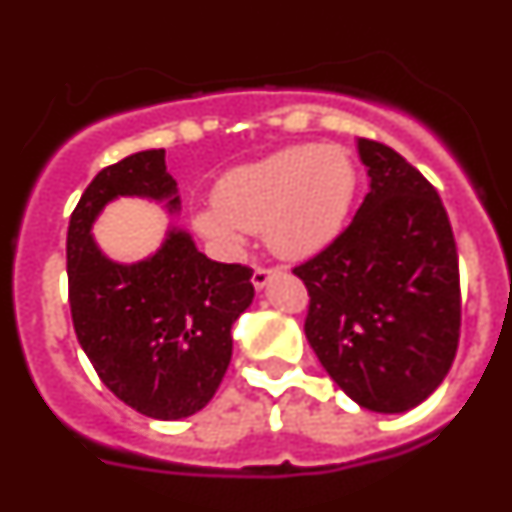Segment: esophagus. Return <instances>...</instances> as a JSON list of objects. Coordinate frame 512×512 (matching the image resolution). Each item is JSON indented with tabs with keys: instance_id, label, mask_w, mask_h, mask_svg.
I'll return each mask as SVG.
<instances>
[{
	"instance_id": "esophagus-1",
	"label": "esophagus",
	"mask_w": 512,
	"mask_h": 512,
	"mask_svg": "<svg viewBox=\"0 0 512 512\" xmlns=\"http://www.w3.org/2000/svg\"><path fill=\"white\" fill-rule=\"evenodd\" d=\"M279 271H282L279 266H256V269H253V277H251L253 287L264 289L266 284L271 282V277H277Z\"/></svg>"
}]
</instances>
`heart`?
Here are the masks:
<instances>
[{
  "label": "heart",
  "instance_id": "b5f03b06",
  "mask_svg": "<svg viewBox=\"0 0 512 512\" xmlns=\"http://www.w3.org/2000/svg\"><path fill=\"white\" fill-rule=\"evenodd\" d=\"M356 171L338 146H300L225 174L215 205L194 215L205 238L223 248L243 230H264L266 246L284 259H305L336 238L354 200Z\"/></svg>",
  "mask_w": 512,
  "mask_h": 512
}]
</instances>
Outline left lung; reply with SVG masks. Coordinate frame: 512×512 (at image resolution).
<instances>
[{"instance_id":"8db88e82","label":"left lung","mask_w":512,"mask_h":512,"mask_svg":"<svg viewBox=\"0 0 512 512\" xmlns=\"http://www.w3.org/2000/svg\"><path fill=\"white\" fill-rule=\"evenodd\" d=\"M372 189L356 217L295 266L310 295L305 336L330 379L361 408L405 413L454 364L461 330L459 253L433 187L395 148L359 138Z\"/></svg>"}]
</instances>
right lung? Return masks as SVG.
I'll return each instance as SVG.
<instances>
[{
	"instance_id": "right-lung-1",
	"label": "right lung",
	"mask_w": 512,
	"mask_h": 512,
	"mask_svg": "<svg viewBox=\"0 0 512 512\" xmlns=\"http://www.w3.org/2000/svg\"><path fill=\"white\" fill-rule=\"evenodd\" d=\"M174 192L164 148L133 153L94 176L66 238L76 338L104 387L156 420L187 418L212 400L233 354L230 328L253 300L251 266L207 259L182 230L133 266L99 253L89 228L107 202L143 194L176 210Z\"/></svg>"
}]
</instances>
